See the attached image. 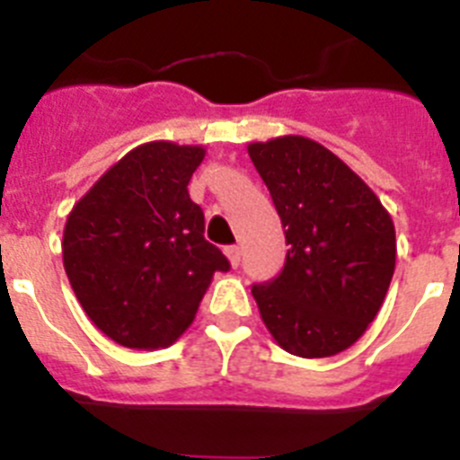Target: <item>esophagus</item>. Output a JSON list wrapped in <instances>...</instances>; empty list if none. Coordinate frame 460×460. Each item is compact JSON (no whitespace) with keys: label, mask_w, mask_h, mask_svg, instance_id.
Listing matches in <instances>:
<instances>
[{"label":"esophagus","mask_w":460,"mask_h":460,"mask_svg":"<svg viewBox=\"0 0 460 460\" xmlns=\"http://www.w3.org/2000/svg\"><path fill=\"white\" fill-rule=\"evenodd\" d=\"M226 255L230 260V265L239 267V262H242V246H227Z\"/></svg>","instance_id":"obj_1"}]
</instances>
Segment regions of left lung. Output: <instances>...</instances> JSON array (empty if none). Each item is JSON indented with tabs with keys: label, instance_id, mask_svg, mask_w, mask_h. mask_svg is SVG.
Listing matches in <instances>:
<instances>
[{
	"label": "left lung",
	"instance_id": "8db88e82",
	"mask_svg": "<svg viewBox=\"0 0 460 460\" xmlns=\"http://www.w3.org/2000/svg\"><path fill=\"white\" fill-rule=\"evenodd\" d=\"M249 156L290 243L276 279L251 288L286 352L332 357L376 320L396 265V233L377 195L320 142H251Z\"/></svg>",
	"mask_w": 460,
	"mask_h": 460
}]
</instances>
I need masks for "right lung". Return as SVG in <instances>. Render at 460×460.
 I'll list each match as a JSON object with an SVG mask.
<instances>
[{"label": "right lung", "instance_id": "add662e5", "mask_svg": "<svg viewBox=\"0 0 460 460\" xmlns=\"http://www.w3.org/2000/svg\"><path fill=\"white\" fill-rule=\"evenodd\" d=\"M205 149L156 140L131 149L75 202L64 270L105 336L133 350L172 345L195 318L226 255L205 239L189 181Z\"/></svg>", "mask_w": 460, "mask_h": 460}]
</instances>
